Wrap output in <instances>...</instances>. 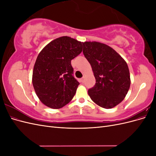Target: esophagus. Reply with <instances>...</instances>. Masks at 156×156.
Here are the masks:
<instances>
[{"label": "esophagus", "instance_id": "obj_1", "mask_svg": "<svg viewBox=\"0 0 156 156\" xmlns=\"http://www.w3.org/2000/svg\"><path fill=\"white\" fill-rule=\"evenodd\" d=\"M80 81H81V83H84V77H82L81 79H80Z\"/></svg>", "mask_w": 156, "mask_h": 156}]
</instances>
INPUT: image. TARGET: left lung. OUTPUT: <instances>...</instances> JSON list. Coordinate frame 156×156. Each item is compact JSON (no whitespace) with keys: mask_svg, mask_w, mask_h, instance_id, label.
I'll list each match as a JSON object with an SVG mask.
<instances>
[{"mask_svg":"<svg viewBox=\"0 0 156 156\" xmlns=\"http://www.w3.org/2000/svg\"><path fill=\"white\" fill-rule=\"evenodd\" d=\"M83 54L90 64L96 84L88 91L99 106L111 108L119 105L128 92L131 81L128 66L111 47L97 41L83 43Z\"/></svg>","mask_w":156,"mask_h":156,"instance_id":"left-lung-1","label":"left lung"}]
</instances>
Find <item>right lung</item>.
Instances as JSON below:
<instances>
[{"instance_id": "1", "label": "right lung", "mask_w": 156, "mask_h": 156, "mask_svg": "<svg viewBox=\"0 0 156 156\" xmlns=\"http://www.w3.org/2000/svg\"><path fill=\"white\" fill-rule=\"evenodd\" d=\"M82 42L68 36L56 38L41 51L33 69L32 84L44 105L60 108L72 100L79 83L71 60L82 52Z\"/></svg>"}]
</instances>
